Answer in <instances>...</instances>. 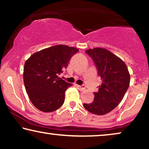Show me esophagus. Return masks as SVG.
<instances>
[{
    "label": "esophagus",
    "instance_id": "obj_1",
    "mask_svg": "<svg viewBox=\"0 0 149 149\" xmlns=\"http://www.w3.org/2000/svg\"><path fill=\"white\" fill-rule=\"evenodd\" d=\"M76 87H77V89H78L79 91H83V90H85V85H76Z\"/></svg>",
    "mask_w": 149,
    "mask_h": 149
}]
</instances>
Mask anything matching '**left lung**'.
<instances>
[{
    "mask_svg": "<svg viewBox=\"0 0 149 149\" xmlns=\"http://www.w3.org/2000/svg\"><path fill=\"white\" fill-rule=\"evenodd\" d=\"M85 52L94 62L102 84L98 91L93 93L94 100L83 106L94 115H106L123 100L130 85V72L125 62L108 49L96 47Z\"/></svg>",
    "mask_w": 149,
    "mask_h": 149,
    "instance_id": "8db88e82",
    "label": "left lung"
}]
</instances>
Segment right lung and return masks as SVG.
<instances>
[{
    "instance_id": "1",
    "label": "right lung",
    "mask_w": 149,
    "mask_h": 149,
    "mask_svg": "<svg viewBox=\"0 0 149 149\" xmlns=\"http://www.w3.org/2000/svg\"><path fill=\"white\" fill-rule=\"evenodd\" d=\"M78 52L74 47L58 45L34 53L26 61L24 85L36 109L50 113L62 107L65 91L72 85L59 75L67 68L71 57Z\"/></svg>"
}]
</instances>
